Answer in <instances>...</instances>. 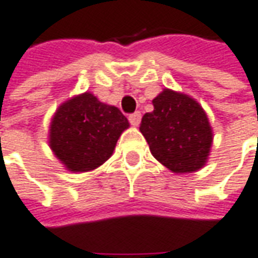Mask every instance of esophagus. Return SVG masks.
Instances as JSON below:
<instances>
[{
  "label": "esophagus",
  "instance_id": "34e87169",
  "mask_svg": "<svg viewBox=\"0 0 258 258\" xmlns=\"http://www.w3.org/2000/svg\"><path fill=\"white\" fill-rule=\"evenodd\" d=\"M140 119H142V113H140L139 111L133 112V113L129 115V122H131L133 126H139Z\"/></svg>",
  "mask_w": 258,
  "mask_h": 258
}]
</instances>
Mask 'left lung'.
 Here are the masks:
<instances>
[{
	"label": "left lung",
	"mask_w": 258,
	"mask_h": 258,
	"mask_svg": "<svg viewBox=\"0 0 258 258\" xmlns=\"http://www.w3.org/2000/svg\"><path fill=\"white\" fill-rule=\"evenodd\" d=\"M153 106L140 123L153 156L173 173L200 170L212 146V129L202 106L171 90L159 94Z\"/></svg>",
	"instance_id": "left-lung-1"
}]
</instances>
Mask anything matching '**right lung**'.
Masks as SVG:
<instances>
[{
	"label": "right lung",
	"mask_w": 258,
	"mask_h": 258,
	"mask_svg": "<svg viewBox=\"0 0 258 258\" xmlns=\"http://www.w3.org/2000/svg\"><path fill=\"white\" fill-rule=\"evenodd\" d=\"M127 126V119L116 106L85 92L57 109L50 125V147L70 171H90L111 157Z\"/></svg>",
	"instance_id": "obj_1"
}]
</instances>
